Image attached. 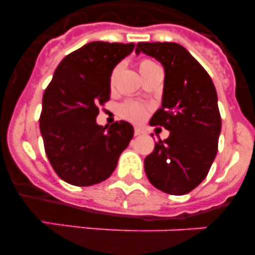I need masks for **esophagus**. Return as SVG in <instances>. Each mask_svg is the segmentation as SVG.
I'll return each mask as SVG.
<instances>
[{
    "label": "esophagus",
    "mask_w": 255,
    "mask_h": 255,
    "mask_svg": "<svg viewBox=\"0 0 255 255\" xmlns=\"http://www.w3.org/2000/svg\"><path fill=\"white\" fill-rule=\"evenodd\" d=\"M134 134L136 135V136H138V135H141V134H144V130H143V129H140V128H135V130H134Z\"/></svg>",
    "instance_id": "esophagus-1"
}]
</instances>
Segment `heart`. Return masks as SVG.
I'll return each instance as SVG.
<instances>
[{
	"mask_svg": "<svg viewBox=\"0 0 255 255\" xmlns=\"http://www.w3.org/2000/svg\"><path fill=\"white\" fill-rule=\"evenodd\" d=\"M138 66H139V71H140V74L143 75L144 73H147L148 70L157 66V65L150 60H141L140 62H139ZM119 69H120V66H116L114 69V71H112L111 74L112 83H114L115 78H116V74L117 71H119ZM117 112H119V115H120L123 119H125V120H129L131 121V123H140L141 120H144V117L147 116L148 110L147 107H144V106L140 105V103L132 102V101H128V102H124L123 105L119 106Z\"/></svg>",
	"mask_w": 255,
	"mask_h": 255,
	"instance_id": "b5f03b06",
	"label": "heart"
}]
</instances>
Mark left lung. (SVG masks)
<instances>
[{
	"label": "left lung",
	"instance_id": "obj_1",
	"mask_svg": "<svg viewBox=\"0 0 255 255\" xmlns=\"http://www.w3.org/2000/svg\"><path fill=\"white\" fill-rule=\"evenodd\" d=\"M140 52L164 69L162 107L150 125L170 131L144 159V170L154 188L172 195L188 194L206 179L217 154L221 132L217 92L204 67L173 42H140Z\"/></svg>",
	"mask_w": 255,
	"mask_h": 255
}]
</instances>
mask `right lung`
Wrapping results in <instances>:
<instances>
[{"label": "right lung", "mask_w": 255, "mask_h": 255, "mask_svg": "<svg viewBox=\"0 0 255 255\" xmlns=\"http://www.w3.org/2000/svg\"><path fill=\"white\" fill-rule=\"evenodd\" d=\"M134 43L91 42L67 55L44 91L40 134L49 163L64 181L91 186L111 176L134 128L97 124L98 106L110 100L111 74Z\"/></svg>", "instance_id": "1"}]
</instances>
